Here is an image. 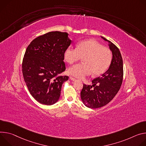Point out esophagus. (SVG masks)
<instances>
[{
  "label": "esophagus",
  "mask_w": 146,
  "mask_h": 146,
  "mask_svg": "<svg viewBox=\"0 0 146 146\" xmlns=\"http://www.w3.org/2000/svg\"><path fill=\"white\" fill-rule=\"evenodd\" d=\"M70 79L71 80H72V81H75V80H76V79L74 78H73V77H72V76H70Z\"/></svg>",
  "instance_id": "obj_1"
}]
</instances>
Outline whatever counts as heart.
<instances>
[{
  "mask_svg": "<svg viewBox=\"0 0 146 146\" xmlns=\"http://www.w3.org/2000/svg\"><path fill=\"white\" fill-rule=\"evenodd\" d=\"M65 60L73 64L82 57L83 62L74 65L68 68V73L76 78H82L93 74L99 76L109 68L112 61L110 49L94 39L79 42L76 48L68 47L64 53Z\"/></svg>",
  "mask_w": 146,
  "mask_h": 146,
  "instance_id": "1",
  "label": "heart"
}]
</instances>
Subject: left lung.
Masks as SVG:
<instances>
[{
    "label": "left lung",
    "instance_id": "obj_1",
    "mask_svg": "<svg viewBox=\"0 0 146 146\" xmlns=\"http://www.w3.org/2000/svg\"><path fill=\"white\" fill-rule=\"evenodd\" d=\"M102 38L109 43L112 59L108 70L101 76L92 80V86L84 84L80 97L84 104L91 108H100L110 102L120 89L123 80V61L119 48L110 40Z\"/></svg>",
    "mask_w": 146,
    "mask_h": 146
}]
</instances>
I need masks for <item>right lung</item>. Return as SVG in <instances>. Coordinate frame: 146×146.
I'll return each mask as SVG.
<instances>
[{
	"mask_svg": "<svg viewBox=\"0 0 146 146\" xmlns=\"http://www.w3.org/2000/svg\"><path fill=\"white\" fill-rule=\"evenodd\" d=\"M68 35L49 32L34 39L26 49L22 63L24 79L31 94L41 104L56 103L62 84L68 79L60 75L66 70L64 52L71 43Z\"/></svg>",
	"mask_w": 146,
	"mask_h": 146,
	"instance_id": "obj_1",
	"label": "right lung"
}]
</instances>
